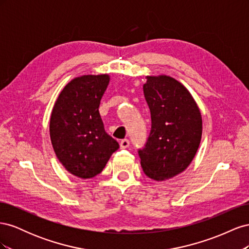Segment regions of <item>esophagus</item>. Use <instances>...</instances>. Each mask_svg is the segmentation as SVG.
<instances>
[{"label": "esophagus", "mask_w": 249, "mask_h": 249, "mask_svg": "<svg viewBox=\"0 0 249 249\" xmlns=\"http://www.w3.org/2000/svg\"><path fill=\"white\" fill-rule=\"evenodd\" d=\"M130 146V141L127 139H124L120 141V148H127Z\"/></svg>", "instance_id": "34e87169"}]
</instances>
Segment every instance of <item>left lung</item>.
Instances as JSON below:
<instances>
[{"label":"left lung","mask_w":249,"mask_h":249,"mask_svg":"<svg viewBox=\"0 0 249 249\" xmlns=\"http://www.w3.org/2000/svg\"><path fill=\"white\" fill-rule=\"evenodd\" d=\"M146 79L143 92L152 129L138 154L145 175L165 180L179 175L192 162L201 139V114L182 83L165 74Z\"/></svg>","instance_id":"left-lung-1"}]
</instances>
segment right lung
I'll return each mask as SVG.
<instances>
[{
	"mask_svg": "<svg viewBox=\"0 0 249 249\" xmlns=\"http://www.w3.org/2000/svg\"><path fill=\"white\" fill-rule=\"evenodd\" d=\"M110 81L109 74H86L67 84L54 105L50 136L64 168L81 178L102 172L118 142L104 129L99 107Z\"/></svg>",
	"mask_w": 249,
	"mask_h": 249,
	"instance_id": "obj_1",
	"label": "right lung"
}]
</instances>
